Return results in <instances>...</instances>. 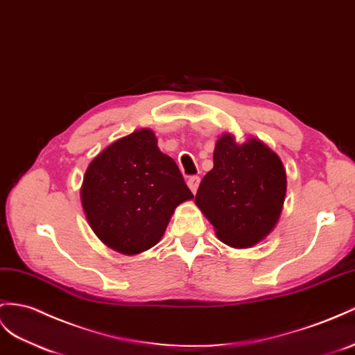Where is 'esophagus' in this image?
Segmentation results:
<instances>
[{
    "label": "esophagus",
    "mask_w": 355,
    "mask_h": 355,
    "mask_svg": "<svg viewBox=\"0 0 355 355\" xmlns=\"http://www.w3.org/2000/svg\"><path fill=\"white\" fill-rule=\"evenodd\" d=\"M199 177H190L189 178V181H187V186H189V189L192 190V193L195 195L196 193V190H198V186H199Z\"/></svg>",
    "instance_id": "obj_1"
}]
</instances>
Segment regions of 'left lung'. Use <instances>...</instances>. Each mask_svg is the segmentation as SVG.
<instances>
[{
    "mask_svg": "<svg viewBox=\"0 0 355 355\" xmlns=\"http://www.w3.org/2000/svg\"><path fill=\"white\" fill-rule=\"evenodd\" d=\"M213 162L195 204L222 243L234 249L257 246L276 228L284 210V163L258 138L237 142L232 133L216 141Z\"/></svg>",
    "mask_w": 355,
    "mask_h": 355,
    "instance_id": "8db88e82",
    "label": "left lung"
}]
</instances>
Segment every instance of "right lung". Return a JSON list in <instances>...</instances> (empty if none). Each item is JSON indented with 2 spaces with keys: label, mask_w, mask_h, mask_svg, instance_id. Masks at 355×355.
I'll use <instances>...</instances> for the list:
<instances>
[{
  "label": "right lung",
  "mask_w": 355,
  "mask_h": 355,
  "mask_svg": "<svg viewBox=\"0 0 355 355\" xmlns=\"http://www.w3.org/2000/svg\"><path fill=\"white\" fill-rule=\"evenodd\" d=\"M193 199L174 159L162 153L151 129L109 144L88 165L80 202L105 246L139 255L162 240L175 208Z\"/></svg>",
  "instance_id": "add662e5"
}]
</instances>
